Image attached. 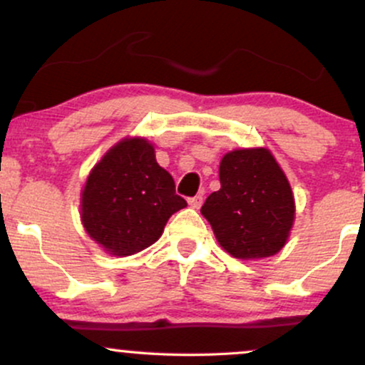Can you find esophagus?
<instances>
[{
	"label": "esophagus",
	"instance_id": "obj_1",
	"mask_svg": "<svg viewBox=\"0 0 365 365\" xmlns=\"http://www.w3.org/2000/svg\"><path fill=\"white\" fill-rule=\"evenodd\" d=\"M202 202H204L202 195H195V197H190V199H188V204H190V207H194V209H199L200 206H202Z\"/></svg>",
	"mask_w": 365,
	"mask_h": 365
}]
</instances>
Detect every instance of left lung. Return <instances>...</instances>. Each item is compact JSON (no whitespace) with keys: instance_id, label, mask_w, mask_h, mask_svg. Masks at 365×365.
<instances>
[{"instance_id":"1","label":"left lung","mask_w":365,"mask_h":365,"mask_svg":"<svg viewBox=\"0 0 365 365\" xmlns=\"http://www.w3.org/2000/svg\"><path fill=\"white\" fill-rule=\"evenodd\" d=\"M221 188L200 207L226 252L269 257L283 249L295 216L292 188L267 149L232 150L221 159Z\"/></svg>"}]
</instances>
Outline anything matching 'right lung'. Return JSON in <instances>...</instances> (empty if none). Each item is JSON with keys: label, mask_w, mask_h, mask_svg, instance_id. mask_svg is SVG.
<instances>
[{"label": "right lung", "mask_w": 365, "mask_h": 365, "mask_svg": "<svg viewBox=\"0 0 365 365\" xmlns=\"http://www.w3.org/2000/svg\"><path fill=\"white\" fill-rule=\"evenodd\" d=\"M187 206L144 139H125L94 166L82 192L87 233L115 255L153 245L173 212Z\"/></svg>", "instance_id": "obj_1"}]
</instances>
